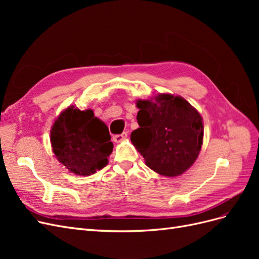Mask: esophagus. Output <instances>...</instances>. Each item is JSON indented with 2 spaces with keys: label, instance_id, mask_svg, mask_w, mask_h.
<instances>
[{
  "label": "esophagus",
  "instance_id": "34e87169",
  "mask_svg": "<svg viewBox=\"0 0 259 259\" xmlns=\"http://www.w3.org/2000/svg\"><path fill=\"white\" fill-rule=\"evenodd\" d=\"M127 137V133L126 132H124V133H122V134H120V135H114L113 136V140L115 143H120V142H122L123 139H125Z\"/></svg>",
  "mask_w": 259,
  "mask_h": 259
}]
</instances>
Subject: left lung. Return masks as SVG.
<instances>
[{
    "instance_id": "obj_1",
    "label": "left lung",
    "mask_w": 259,
    "mask_h": 259,
    "mask_svg": "<svg viewBox=\"0 0 259 259\" xmlns=\"http://www.w3.org/2000/svg\"><path fill=\"white\" fill-rule=\"evenodd\" d=\"M139 127L131 140L156 173L174 177L197 160L203 143L200 113L182 97L162 94L152 100H138Z\"/></svg>"
}]
</instances>
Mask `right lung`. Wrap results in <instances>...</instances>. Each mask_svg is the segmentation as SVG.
I'll return each instance as SVG.
<instances>
[{"label": "right lung", "mask_w": 259, "mask_h": 259, "mask_svg": "<svg viewBox=\"0 0 259 259\" xmlns=\"http://www.w3.org/2000/svg\"><path fill=\"white\" fill-rule=\"evenodd\" d=\"M107 125L93 110L69 107L55 121L51 131L57 160L76 175H91L107 165L113 150Z\"/></svg>", "instance_id": "1"}]
</instances>
